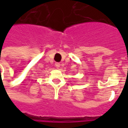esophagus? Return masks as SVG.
I'll return each mask as SVG.
<instances>
[{"label": "esophagus", "instance_id": "esophagus-1", "mask_svg": "<svg viewBox=\"0 0 128 128\" xmlns=\"http://www.w3.org/2000/svg\"><path fill=\"white\" fill-rule=\"evenodd\" d=\"M56 66L57 68H59V67L60 66V63H56Z\"/></svg>", "mask_w": 128, "mask_h": 128}]
</instances>
